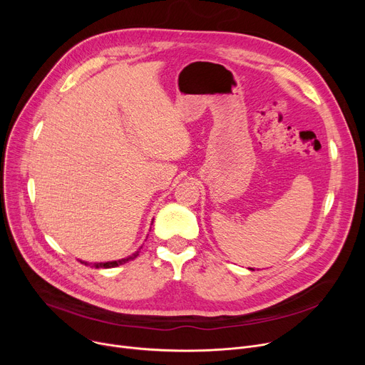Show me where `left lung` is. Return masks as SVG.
<instances>
[{"label": "left lung", "instance_id": "1", "mask_svg": "<svg viewBox=\"0 0 365 365\" xmlns=\"http://www.w3.org/2000/svg\"><path fill=\"white\" fill-rule=\"evenodd\" d=\"M252 271H253V269H252Z\"/></svg>", "mask_w": 365, "mask_h": 365}]
</instances>
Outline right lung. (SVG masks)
I'll list each match as a JSON object with an SVG mask.
<instances>
[{
    "mask_svg": "<svg viewBox=\"0 0 365 365\" xmlns=\"http://www.w3.org/2000/svg\"><path fill=\"white\" fill-rule=\"evenodd\" d=\"M140 250V248H139ZM139 250L136 252V253H133L131 256H128V257H125V259H121V260H113V262H101V263H94L93 266L94 267H117V266H120V264H124V263H127V262H130V260H133L134 257H138L139 256ZM81 263H84V264H88L87 262H83V260H80Z\"/></svg>",
    "mask_w": 365,
    "mask_h": 365,
    "instance_id": "right-lung-1",
    "label": "right lung"
}]
</instances>
